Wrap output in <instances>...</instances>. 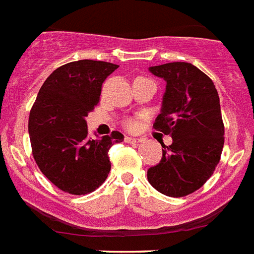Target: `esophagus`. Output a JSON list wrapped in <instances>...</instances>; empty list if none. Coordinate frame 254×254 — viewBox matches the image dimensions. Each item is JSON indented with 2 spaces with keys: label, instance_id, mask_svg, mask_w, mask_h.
<instances>
[{
  "label": "esophagus",
  "instance_id": "obj_1",
  "mask_svg": "<svg viewBox=\"0 0 254 254\" xmlns=\"http://www.w3.org/2000/svg\"><path fill=\"white\" fill-rule=\"evenodd\" d=\"M126 141L132 142V144H139L142 141L141 137H131V136H126Z\"/></svg>",
  "mask_w": 254,
  "mask_h": 254
}]
</instances>
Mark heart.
I'll use <instances>...</instances> for the list:
<instances>
[{"label":"heart","instance_id":"1","mask_svg":"<svg viewBox=\"0 0 254 254\" xmlns=\"http://www.w3.org/2000/svg\"><path fill=\"white\" fill-rule=\"evenodd\" d=\"M126 127L128 129H135L136 127H137V123H136L135 121H127V122H126Z\"/></svg>","mask_w":254,"mask_h":254}]
</instances>
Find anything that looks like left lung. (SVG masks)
Here are the masks:
<instances>
[{
    "label": "left lung",
    "instance_id": "1",
    "mask_svg": "<svg viewBox=\"0 0 254 254\" xmlns=\"http://www.w3.org/2000/svg\"><path fill=\"white\" fill-rule=\"evenodd\" d=\"M166 81L154 128L173 137L162 145V158L148 169V182L158 192L182 197L204 186L221 158L225 127L214 83L197 67L173 62L149 67Z\"/></svg>",
    "mask_w": 254,
    "mask_h": 254
}]
</instances>
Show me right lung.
<instances>
[{"instance_id": "1", "label": "right lung", "mask_w": 254, "mask_h": 254, "mask_svg": "<svg viewBox=\"0 0 254 254\" xmlns=\"http://www.w3.org/2000/svg\"><path fill=\"white\" fill-rule=\"evenodd\" d=\"M118 64L80 60L58 67L37 93L29 113L33 158L48 179L71 194L97 190L109 175V150L123 140L121 132L94 139L85 118L100 101L102 83Z\"/></svg>"}]
</instances>
